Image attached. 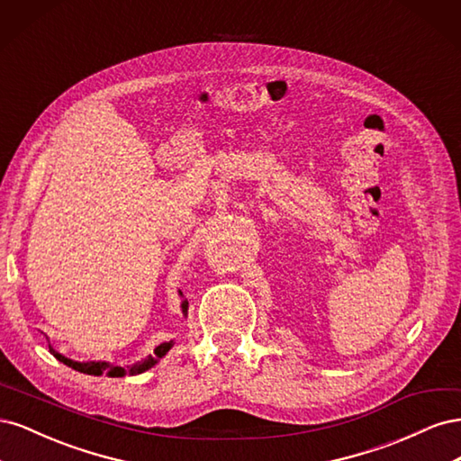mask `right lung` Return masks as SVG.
I'll return each instance as SVG.
<instances>
[{"mask_svg":"<svg viewBox=\"0 0 461 461\" xmlns=\"http://www.w3.org/2000/svg\"><path fill=\"white\" fill-rule=\"evenodd\" d=\"M178 294L183 296V292H178ZM180 312H183L185 317L188 315V300H185V296H183V302H180ZM173 344H175L173 340L161 342L156 348V350H153V354H149L148 357H144L140 361H136V364H132V366H115V364H109V361H75L71 357L59 354L51 344H48V346H50V354L53 357H58L61 364H65L67 367H71V369H75L78 373L94 375V376H102V375H107V376H124V375H140V373L151 369L167 352L171 350Z\"/></svg>","mask_w":461,"mask_h":461,"instance_id":"add662e5","label":"right lung"}]
</instances>
